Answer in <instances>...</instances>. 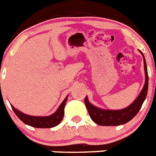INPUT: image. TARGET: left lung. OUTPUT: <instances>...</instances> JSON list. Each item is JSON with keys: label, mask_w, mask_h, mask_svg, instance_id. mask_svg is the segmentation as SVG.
I'll return each instance as SVG.
<instances>
[{"label": "left lung", "mask_w": 156, "mask_h": 156, "mask_svg": "<svg viewBox=\"0 0 156 156\" xmlns=\"http://www.w3.org/2000/svg\"><path fill=\"white\" fill-rule=\"evenodd\" d=\"M141 54L144 57V64L145 84L138 98L129 107L120 110H105L94 106L89 102L88 99L86 97L85 98L86 106L90 118L96 124L102 126H117V125H124L125 123L130 121L138 113L145 98L147 97V89H148V74H147V64L142 52Z\"/></svg>", "instance_id": "8db88e82"}]
</instances>
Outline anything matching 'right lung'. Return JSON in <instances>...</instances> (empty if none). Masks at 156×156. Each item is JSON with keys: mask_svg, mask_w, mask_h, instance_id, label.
<instances>
[{"mask_svg": "<svg viewBox=\"0 0 156 156\" xmlns=\"http://www.w3.org/2000/svg\"><path fill=\"white\" fill-rule=\"evenodd\" d=\"M66 99H67V97L64 99V101L62 102V104L60 105L57 111L52 115L48 116H29V115L24 114L23 112H20L16 108H14L12 105H11V106L16 115L18 116V118L26 125H30V126L34 127V128L48 129V128H53L55 126H57L63 119L64 108H65V105L66 102Z\"/></svg>", "mask_w": 156, "mask_h": 156, "instance_id": "1", "label": "right lung"}]
</instances>
